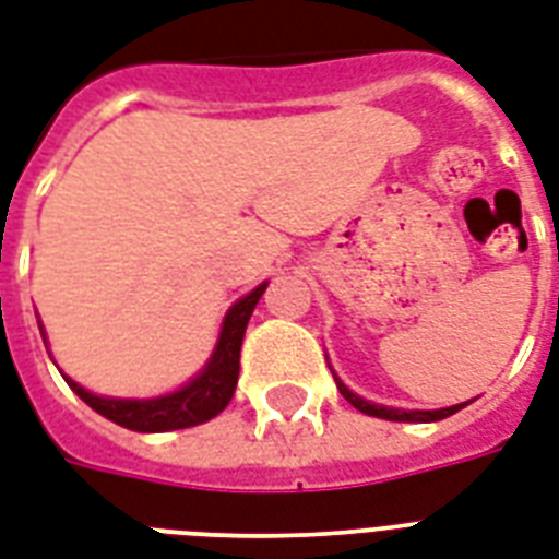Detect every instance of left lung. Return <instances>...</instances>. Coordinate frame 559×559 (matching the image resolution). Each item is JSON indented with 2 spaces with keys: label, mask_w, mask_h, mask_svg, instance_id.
I'll use <instances>...</instances> for the list:
<instances>
[{
  "label": "left lung",
  "mask_w": 559,
  "mask_h": 559,
  "mask_svg": "<svg viewBox=\"0 0 559 559\" xmlns=\"http://www.w3.org/2000/svg\"><path fill=\"white\" fill-rule=\"evenodd\" d=\"M334 372V369H331ZM336 381V390L343 393V399H346L352 407H357L360 413H366V416H378V419H390V421H440L445 419V416H451V413L463 411L468 402L463 404H451V407H440V411H402V407H383V404H372L366 402V399H360L357 393H352L346 383L340 381L334 374Z\"/></svg>",
  "instance_id": "obj_1"
}]
</instances>
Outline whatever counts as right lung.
Instances as JSON below:
<instances>
[{
  "mask_svg": "<svg viewBox=\"0 0 559 559\" xmlns=\"http://www.w3.org/2000/svg\"><path fill=\"white\" fill-rule=\"evenodd\" d=\"M263 289H266V284H258L249 296L234 301L231 310L223 319L219 340H216L211 360L204 364V369L195 378H190L185 386H178L176 393L155 395V399H110V395H96L91 390H84L81 383H75L67 374H63V381L70 383V390L79 395L81 402L91 404L93 411L102 413L105 419L117 421L128 431L164 433L202 425V421L213 419L216 413H223L231 402L234 390H237L242 336H246L251 310L261 301Z\"/></svg>",
  "mask_w": 559,
  "mask_h": 559,
  "instance_id": "add662e5",
  "label": "right lung"
}]
</instances>
